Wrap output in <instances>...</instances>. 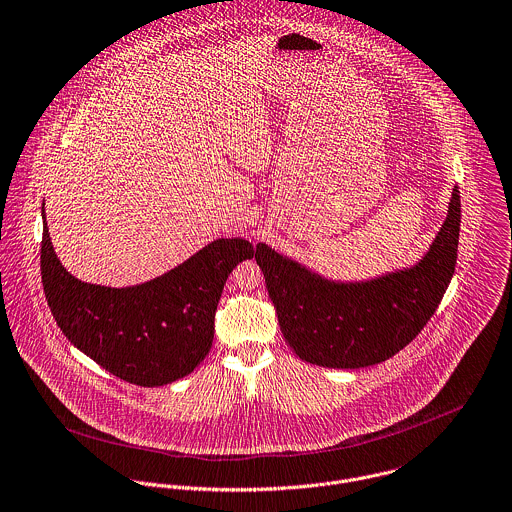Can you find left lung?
Returning <instances> with one entry per match:
<instances>
[{"label":"left lung","instance_id":"1","mask_svg":"<svg viewBox=\"0 0 512 512\" xmlns=\"http://www.w3.org/2000/svg\"><path fill=\"white\" fill-rule=\"evenodd\" d=\"M459 231L457 187L437 239L413 269L367 283H331L263 243L255 259L281 333L299 359L331 369H361L399 353L429 323L455 273Z\"/></svg>","mask_w":512,"mask_h":512}]
</instances>
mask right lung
<instances>
[{"instance_id":"1","label":"right lung","mask_w":512,"mask_h":512,"mask_svg":"<svg viewBox=\"0 0 512 512\" xmlns=\"http://www.w3.org/2000/svg\"><path fill=\"white\" fill-rule=\"evenodd\" d=\"M255 253L245 239H217L149 283L111 289L69 275L43 221L41 283L57 327L79 351L127 383L159 387L205 359L223 285Z\"/></svg>"}]
</instances>
